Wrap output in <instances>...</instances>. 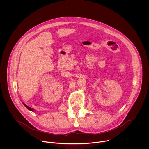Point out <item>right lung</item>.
<instances>
[{"label":"right lung","mask_w":149,"mask_h":149,"mask_svg":"<svg viewBox=\"0 0 149 149\" xmlns=\"http://www.w3.org/2000/svg\"><path fill=\"white\" fill-rule=\"evenodd\" d=\"M23 104H24V106L26 107V108H27V109H29V110H30V111H33V110H34V109H33V108H31V107H29V106H26V104H24V103H23Z\"/></svg>","instance_id":"1"}]
</instances>
